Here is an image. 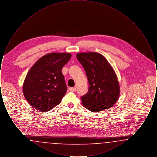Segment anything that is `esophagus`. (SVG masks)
I'll use <instances>...</instances> for the list:
<instances>
[{
  "label": "esophagus",
  "mask_w": 157,
  "mask_h": 157,
  "mask_svg": "<svg viewBox=\"0 0 157 157\" xmlns=\"http://www.w3.org/2000/svg\"><path fill=\"white\" fill-rule=\"evenodd\" d=\"M69 90L70 91H71V92H75V90H76V88H69Z\"/></svg>",
  "instance_id": "34e87169"
}]
</instances>
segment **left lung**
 I'll list each match as a JSON object with an SVG mask.
<instances>
[{
    "instance_id": "obj_1",
    "label": "left lung",
    "mask_w": 157,
    "mask_h": 157,
    "mask_svg": "<svg viewBox=\"0 0 157 157\" xmlns=\"http://www.w3.org/2000/svg\"><path fill=\"white\" fill-rule=\"evenodd\" d=\"M76 58L84 68L89 90L81 97L83 106L91 112L109 109L117 102L120 87L117 76L111 64L97 52H82Z\"/></svg>"
}]
</instances>
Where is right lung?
<instances>
[{
    "mask_svg": "<svg viewBox=\"0 0 157 157\" xmlns=\"http://www.w3.org/2000/svg\"><path fill=\"white\" fill-rule=\"evenodd\" d=\"M71 56L69 53H50L30 68L23 82V93L32 107L47 112L59 104L67 90L62 69Z\"/></svg>",
    "mask_w": 157,
    "mask_h": 157,
    "instance_id": "right-lung-1",
    "label": "right lung"
}]
</instances>
